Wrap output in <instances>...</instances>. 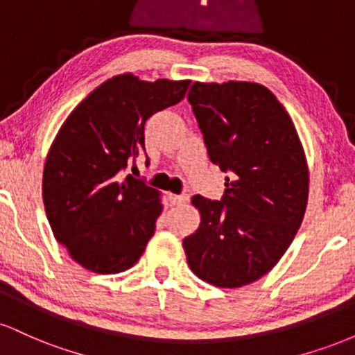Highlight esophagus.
Instances as JSON below:
<instances>
[{
  "instance_id": "1",
  "label": "esophagus",
  "mask_w": 355,
  "mask_h": 355,
  "mask_svg": "<svg viewBox=\"0 0 355 355\" xmlns=\"http://www.w3.org/2000/svg\"><path fill=\"white\" fill-rule=\"evenodd\" d=\"M190 197H191V191L190 190H185L182 195H173V193L168 195L170 202L175 203V205H178V203H187V202L190 200Z\"/></svg>"
}]
</instances>
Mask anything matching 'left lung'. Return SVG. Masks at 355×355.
Here are the masks:
<instances>
[{
    "instance_id": "8db88e82",
    "label": "left lung",
    "mask_w": 355,
    "mask_h": 355,
    "mask_svg": "<svg viewBox=\"0 0 355 355\" xmlns=\"http://www.w3.org/2000/svg\"><path fill=\"white\" fill-rule=\"evenodd\" d=\"M189 103L207 153L225 177L220 200L195 195L200 227L183 239L195 275L234 288L263 277L302 223L309 197L305 153L291 116L259 83H193Z\"/></svg>"
}]
</instances>
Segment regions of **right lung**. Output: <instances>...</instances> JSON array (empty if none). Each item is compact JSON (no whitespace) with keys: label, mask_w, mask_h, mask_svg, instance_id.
<instances>
[{"label":"right lung","mask_w":355,"mask_h":355,"mask_svg":"<svg viewBox=\"0 0 355 355\" xmlns=\"http://www.w3.org/2000/svg\"><path fill=\"white\" fill-rule=\"evenodd\" d=\"M190 80L101 83L70 113L48 152L43 202L53 235L75 262L118 274L145 252L162 214L158 191L121 170L145 155V121L177 105Z\"/></svg>","instance_id":"obj_1"}]
</instances>
